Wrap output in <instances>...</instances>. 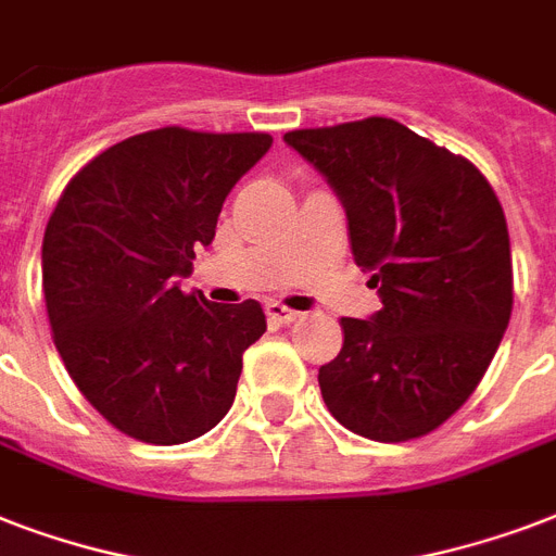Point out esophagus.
Here are the masks:
<instances>
[{"label":"esophagus","mask_w":556,"mask_h":556,"mask_svg":"<svg viewBox=\"0 0 556 556\" xmlns=\"http://www.w3.org/2000/svg\"><path fill=\"white\" fill-rule=\"evenodd\" d=\"M265 314H268L270 323H279V326H288V323L300 320V312H294V308H288V305L282 303H268L265 305Z\"/></svg>","instance_id":"esophagus-1"}]
</instances>
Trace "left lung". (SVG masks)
Returning a JSON list of instances; mask_svg holds the SVG:
<instances>
[{"instance_id": "1", "label": "left lung", "mask_w": 556, "mask_h": 556, "mask_svg": "<svg viewBox=\"0 0 556 556\" xmlns=\"http://www.w3.org/2000/svg\"><path fill=\"white\" fill-rule=\"evenodd\" d=\"M286 143L340 195L383 303L369 320H340L343 349L317 375L323 401L364 439H421L473 395L508 329L500 199L470 161L392 117L294 129Z\"/></svg>"}]
</instances>
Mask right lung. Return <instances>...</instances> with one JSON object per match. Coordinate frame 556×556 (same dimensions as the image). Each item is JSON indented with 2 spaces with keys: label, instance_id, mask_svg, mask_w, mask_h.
<instances>
[{
  "label": "right lung",
  "instance_id": "add662e5",
  "mask_svg": "<svg viewBox=\"0 0 556 556\" xmlns=\"http://www.w3.org/2000/svg\"><path fill=\"white\" fill-rule=\"evenodd\" d=\"M270 143L265 132L181 126L132 135L91 159L48 218L42 291L54 346L86 401L132 439L185 444L233 404L265 312L256 300L185 294L178 277Z\"/></svg>",
  "mask_w": 556,
  "mask_h": 556
}]
</instances>
